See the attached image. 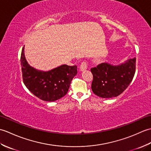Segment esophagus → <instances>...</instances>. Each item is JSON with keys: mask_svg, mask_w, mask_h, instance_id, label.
Listing matches in <instances>:
<instances>
[{"mask_svg": "<svg viewBox=\"0 0 151 151\" xmlns=\"http://www.w3.org/2000/svg\"><path fill=\"white\" fill-rule=\"evenodd\" d=\"M79 68L81 71H84V70H86L88 69V63L86 62H83L82 63H81Z\"/></svg>", "mask_w": 151, "mask_h": 151, "instance_id": "obj_1", "label": "esophagus"}]
</instances>
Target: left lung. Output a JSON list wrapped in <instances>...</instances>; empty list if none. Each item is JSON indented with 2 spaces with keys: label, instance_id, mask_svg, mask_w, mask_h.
<instances>
[{
  "label": "left lung",
  "instance_id": "obj_1",
  "mask_svg": "<svg viewBox=\"0 0 151 151\" xmlns=\"http://www.w3.org/2000/svg\"><path fill=\"white\" fill-rule=\"evenodd\" d=\"M136 61V58H134L119 65L102 63L91 68L93 77L91 84L93 92L99 97L107 99L121 94L134 78Z\"/></svg>",
  "mask_w": 151,
  "mask_h": 151
}]
</instances>
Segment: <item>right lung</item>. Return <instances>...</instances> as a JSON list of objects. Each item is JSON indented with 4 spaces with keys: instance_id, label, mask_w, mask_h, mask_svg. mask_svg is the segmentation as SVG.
I'll return each instance as SVG.
<instances>
[{
    "instance_id": "1",
    "label": "right lung",
    "mask_w": 151,
    "mask_h": 151,
    "mask_svg": "<svg viewBox=\"0 0 151 151\" xmlns=\"http://www.w3.org/2000/svg\"><path fill=\"white\" fill-rule=\"evenodd\" d=\"M23 82L36 97L45 101H54L65 96L73 78L77 74V66L62 65L49 71H41L31 67L24 56H21Z\"/></svg>"
}]
</instances>
